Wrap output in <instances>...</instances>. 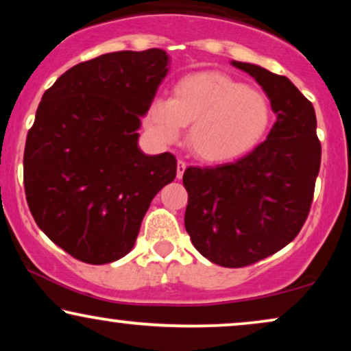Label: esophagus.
Instances as JSON below:
<instances>
[{
    "mask_svg": "<svg viewBox=\"0 0 351 351\" xmlns=\"http://www.w3.org/2000/svg\"><path fill=\"white\" fill-rule=\"evenodd\" d=\"M186 169V162L179 160L177 161V179H182V176H184V172Z\"/></svg>",
    "mask_w": 351,
    "mask_h": 351,
    "instance_id": "1",
    "label": "esophagus"
}]
</instances>
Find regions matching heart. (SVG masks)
<instances>
[{
    "instance_id": "obj_1",
    "label": "heart",
    "mask_w": 351,
    "mask_h": 351,
    "mask_svg": "<svg viewBox=\"0 0 351 351\" xmlns=\"http://www.w3.org/2000/svg\"><path fill=\"white\" fill-rule=\"evenodd\" d=\"M271 121L270 100L262 90L219 71L185 75L172 97L160 95L148 108L147 123L162 142L191 124L189 143L206 161L237 158L257 145Z\"/></svg>"
}]
</instances>
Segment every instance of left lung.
<instances>
[{"instance_id":"left-lung-1","label":"left lung","mask_w":351,"mask_h":351,"mask_svg":"<svg viewBox=\"0 0 351 351\" xmlns=\"http://www.w3.org/2000/svg\"><path fill=\"white\" fill-rule=\"evenodd\" d=\"M256 78L276 121L265 142L246 156L184 172L189 193L185 230L191 243L220 267H247L287 246L304 227L321 165L316 114L286 76L233 62Z\"/></svg>"}]
</instances>
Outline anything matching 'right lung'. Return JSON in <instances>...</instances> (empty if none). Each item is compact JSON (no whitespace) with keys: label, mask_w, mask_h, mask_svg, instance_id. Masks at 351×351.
<instances>
[{"label":"right lung","mask_w":351,"mask_h":351,"mask_svg":"<svg viewBox=\"0 0 351 351\" xmlns=\"http://www.w3.org/2000/svg\"><path fill=\"white\" fill-rule=\"evenodd\" d=\"M166 73L162 49L110 52L71 66L43 94L23 152L27 203L46 237L81 262L126 256L152 199L176 179L172 153L137 147Z\"/></svg>","instance_id":"obj_1"}]
</instances>
